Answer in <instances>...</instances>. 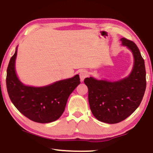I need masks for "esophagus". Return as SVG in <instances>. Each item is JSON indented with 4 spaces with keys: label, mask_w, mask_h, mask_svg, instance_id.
<instances>
[{
    "label": "esophagus",
    "mask_w": 153,
    "mask_h": 153,
    "mask_svg": "<svg viewBox=\"0 0 153 153\" xmlns=\"http://www.w3.org/2000/svg\"><path fill=\"white\" fill-rule=\"evenodd\" d=\"M79 75H80V79H81V81H83V80L85 79L87 76H88V71H86V70H83L79 72Z\"/></svg>",
    "instance_id": "esophagus-1"
}]
</instances>
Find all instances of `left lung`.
I'll list each match as a JSON object with an SVG mask.
<instances>
[{"label":"left lung","mask_w":153,"mask_h":153,"mask_svg":"<svg viewBox=\"0 0 153 153\" xmlns=\"http://www.w3.org/2000/svg\"><path fill=\"white\" fill-rule=\"evenodd\" d=\"M124 46L132 51L134 66L131 74L121 81H98L86 78L90 109L96 119L108 124H116L131 116L139 107L146 87L144 60L133 42L121 39Z\"/></svg>","instance_id":"8db88e82"}]
</instances>
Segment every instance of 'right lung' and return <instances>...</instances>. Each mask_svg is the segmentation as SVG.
<instances>
[{"label":"right lung","mask_w":153,"mask_h":153,"mask_svg":"<svg viewBox=\"0 0 153 153\" xmlns=\"http://www.w3.org/2000/svg\"><path fill=\"white\" fill-rule=\"evenodd\" d=\"M16 55L17 48L7 70V89L11 102L21 114L36 123L57 120L64 111L70 94L81 83L79 75L42 88L25 86L16 76Z\"/></svg>","instance_id":"1"}]
</instances>
